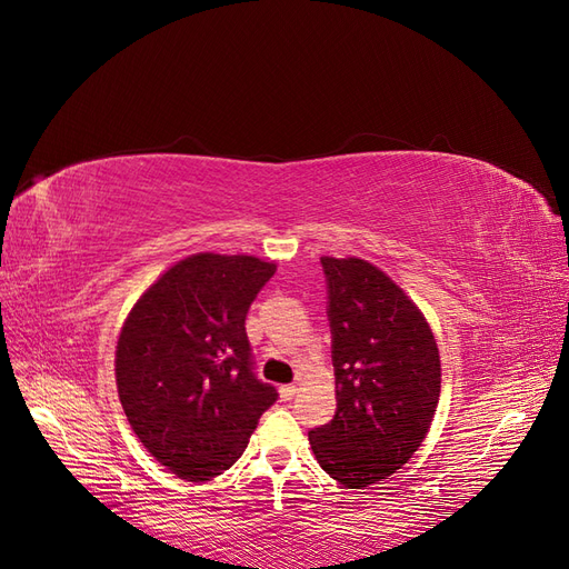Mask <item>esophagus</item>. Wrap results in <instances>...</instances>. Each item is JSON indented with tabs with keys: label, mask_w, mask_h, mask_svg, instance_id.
I'll list each match as a JSON object with an SVG mask.
<instances>
[{
	"label": "esophagus",
	"mask_w": 569,
	"mask_h": 569,
	"mask_svg": "<svg viewBox=\"0 0 569 569\" xmlns=\"http://www.w3.org/2000/svg\"><path fill=\"white\" fill-rule=\"evenodd\" d=\"M295 393H297V385H282V387H280L282 401H291V399H295Z\"/></svg>",
	"instance_id": "esophagus-1"
}]
</instances>
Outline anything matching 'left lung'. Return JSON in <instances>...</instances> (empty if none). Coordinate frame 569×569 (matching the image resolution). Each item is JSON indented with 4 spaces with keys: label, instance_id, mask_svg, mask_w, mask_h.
<instances>
[{
    "label": "left lung",
    "instance_id": "1",
    "mask_svg": "<svg viewBox=\"0 0 569 569\" xmlns=\"http://www.w3.org/2000/svg\"><path fill=\"white\" fill-rule=\"evenodd\" d=\"M337 382L335 418L308 432L320 468L349 489L418 451L441 391L439 349L399 284L360 258H320Z\"/></svg>",
    "mask_w": 569,
    "mask_h": 569
}]
</instances>
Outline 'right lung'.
<instances>
[{
	"label": "right lung",
	"instance_id": "right-lung-1",
	"mask_svg": "<svg viewBox=\"0 0 569 569\" xmlns=\"http://www.w3.org/2000/svg\"><path fill=\"white\" fill-rule=\"evenodd\" d=\"M274 263L197 253L134 303L116 351V385L147 451L182 479L218 477L244 453L278 389L256 377L247 313Z\"/></svg>",
	"mask_w": 569,
	"mask_h": 569
}]
</instances>
